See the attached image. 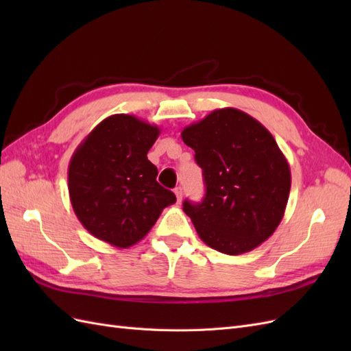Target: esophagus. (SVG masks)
Listing matches in <instances>:
<instances>
[{
	"label": "esophagus",
	"instance_id": "obj_1",
	"mask_svg": "<svg viewBox=\"0 0 351 351\" xmlns=\"http://www.w3.org/2000/svg\"><path fill=\"white\" fill-rule=\"evenodd\" d=\"M174 193H176V196H177V202H182L183 189H182V187H176V189H174Z\"/></svg>",
	"mask_w": 351,
	"mask_h": 351
}]
</instances>
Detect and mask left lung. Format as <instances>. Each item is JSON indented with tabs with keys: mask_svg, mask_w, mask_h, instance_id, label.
<instances>
[{
	"mask_svg": "<svg viewBox=\"0 0 351 351\" xmlns=\"http://www.w3.org/2000/svg\"><path fill=\"white\" fill-rule=\"evenodd\" d=\"M182 139L204 169V200L183 204L202 241L231 256L261 246L280 226L291 189L274 136L252 115L219 108L184 127Z\"/></svg>",
	"mask_w": 351,
	"mask_h": 351,
	"instance_id": "obj_1",
	"label": "left lung"
}]
</instances>
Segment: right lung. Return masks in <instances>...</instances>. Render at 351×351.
<instances>
[{
  "mask_svg": "<svg viewBox=\"0 0 351 351\" xmlns=\"http://www.w3.org/2000/svg\"><path fill=\"white\" fill-rule=\"evenodd\" d=\"M161 129L114 114L84 137L69 164L74 214L93 237L127 249L141 241L176 195L156 182L147 152Z\"/></svg>",
  "mask_w": 351,
  "mask_h": 351,
  "instance_id": "add662e5",
  "label": "right lung"
}]
</instances>
